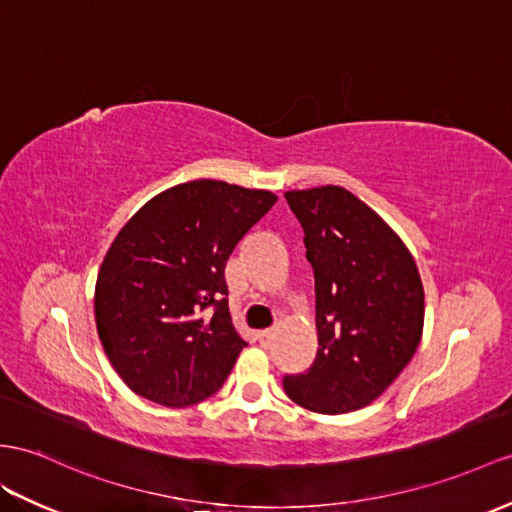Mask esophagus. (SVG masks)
<instances>
[{
  "instance_id": "34e87169",
  "label": "esophagus",
  "mask_w": 512,
  "mask_h": 512,
  "mask_svg": "<svg viewBox=\"0 0 512 512\" xmlns=\"http://www.w3.org/2000/svg\"><path fill=\"white\" fill-rule=\"evenodd\" d=\"M256 339L260 345H269L271 339H273V330H260L256 332Z\"/></svg>"
}]
</instances>
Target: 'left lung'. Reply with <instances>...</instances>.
<instances>
[{"instance_id":"1","label":"left lung","mask_w":512,"mask_h":512,"mask_svg":"<svg viewBox=\"0 0 512 512\" xmlns=\"http://www.w3.org/2000/svg\"><path fill=\"white\" fill-rule=\"evenodd\" d=\"M315 271L317 356L284 376L286 395L321 415L380 397L415 356L423 284L413 254L376 210L343 186L286 191Z\"/></svg>"}]
</instances>
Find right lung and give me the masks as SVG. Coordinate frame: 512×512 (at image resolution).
Returning <instances> with one entry per match:
<instances>
[{
	"label": "right lung",
	"mask_w": 512,
	"mask_h": 512,
	"mask_svg": "<svg viewBox=\"0 0 512 512\" xmlns=\"http://www.w3.org/2000/svg\"><path fill=\"white\" fill-rule=\"evenodd\" d=\"M276 202L271 191L193 180L149 199L119 230L97 273L95 323L136 395L184 408L221 389L247 345L223 269Z\"/></svg>",
	"instance_id": "right-lung-1"
}]
</instances>
